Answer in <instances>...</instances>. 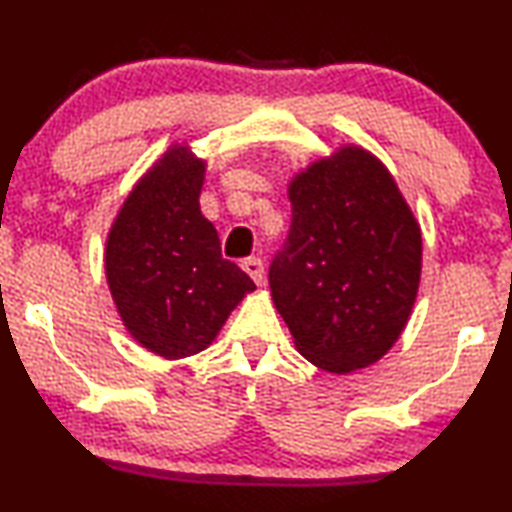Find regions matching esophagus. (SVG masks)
Returning a JSON list of instances; mask_svg holds the SVG:
<instances>
[{"label":"esophagus","instance_id":"1","mask_svg":"<svg viewBox=\"0 0 512 512\" xmlns=\"http://www.w3.org/2000/svg\"><path fill=\"white\" fill-rule=\"evenodd\" d=\"M242 270L247 272V275H249L251 279H254L256 284H263L265 268H263L261 258H244V261H242Z\"/></svg>","mask_w":512,"mask_h":512}]
</instances>
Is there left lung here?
I'll return each mask as SVG.
<instances>
[{
  "label": "left lung",
  "instance_id": "obj_1",
  "mask_svg": "<svg viewBox=\"0 0 512 512\" xmlns=\"http://www.w3.org/2000/svg\"><path fill=\"white\" fill-rule=\"evenodd\" d=\"M291 230L270 263V291L298 352L328 373L366 368L408 324L422 233L368 151L347 146L289 186Z\"/></svg>",
  "mask_w": 512,
  "mask_h": 512
}]
</instances>
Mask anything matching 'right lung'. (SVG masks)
I'll return each instance as SVG.
<instances>
[{"instance_id":"1","label":"right lung","mask_w":512,"mask_h":512,"mask_svg":"<svg viewBox=\"0 0 512 512\" xmlns=\"http://www.w3.org/2000/svg\"><path fill=\"white\" fill-rule=\"evenodd\" d=\"M205 165L174 146L128 195L107 240V282L123 324L165 359L198 354L254 291L247 272L221 256L200 212Z\"/></svg>"}]
</instances>
